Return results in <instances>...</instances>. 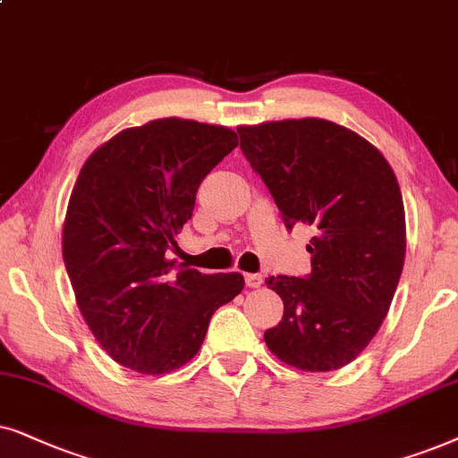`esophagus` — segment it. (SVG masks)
Segmentation results:
<instances>
[{"mask_svg": "<svg viewBox=\"0 0 458 458\" xmlns=\"http://www.w3.org/2000/svg\"><path fill=\"white\" fill-rule=\"evenodd\" d=\"M245 283L249 289H259L264 284V278H261V274H245Z\"/></svg>", "mask_w": 458, "mask_h": 458, "instance_id": "34e87169", "label": "esophagus"}]
</instances>
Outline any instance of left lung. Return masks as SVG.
Wrapping results in <instances>:
<instances>
[{
	"mask_svg": "<svg viewBox=\"0 0 458 458\" xmlns=\"http://www.w3.org/2000/svg\"><path fill=\"white\" fill-rule=\"evenodd\" d=\"M236 131L286 230L306 224L314 233L312 272L266 278L284 303L266 345L295 369L337 370L379 331L404 266V203L394 169L333 121L286 119Z\"/></svg>",
	"mask_w": 458,
	"mask_h": 458,
	"instance_id": "8db88e82",
	"label": "left lung"
}]
</instances>
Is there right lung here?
I'll use <instances>...</instances> for the list:
<instances>
[{
  "label": "right lung",
  "instance_id": "add662e5",
  "mask_svg": "<svg viewBox=\"0 0 458 458\" xmlns=\"http://www.w3.org/2000/svg\"><path fill=\"white\" fill-rule=\"evenodd\" d=\"M239 146L236 131L188 119L130 127L79 172L63 230L77 306L98 344L142 375L180 369L242 274H203L165 255L192 217L205 175Z\"/></svg>",
  "mask_w": 458,
  "mask_h": 458
}]
</instances>
